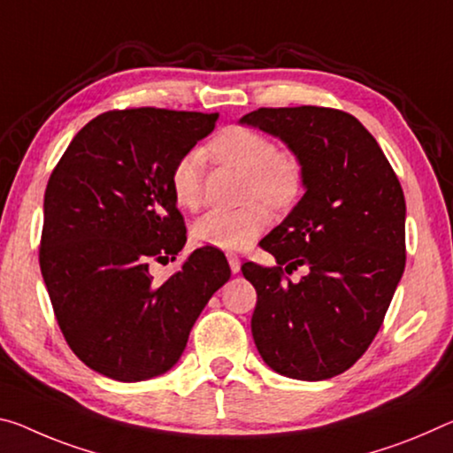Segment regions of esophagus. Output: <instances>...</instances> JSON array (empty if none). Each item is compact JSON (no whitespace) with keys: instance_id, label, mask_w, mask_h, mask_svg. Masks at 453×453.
Returning <instances> with one entry per match:
<instances>
[{"instance_id":"esophagus-1","label":"esophagus","mask_w":453,"mask_h":453,"mask_svg":"<svg viewBox=\"0 0 453 453\" xmlns=\"http://www.w3.org/2000/svg\"><path fill=\"white\" fill-rule=\"evenodd\" d=\"M227 262H229V268H232L234 274H238L240 268H242V260H240V256H235V254H227Z\"/></svg>"}]
</instances>
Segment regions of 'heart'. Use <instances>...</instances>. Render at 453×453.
<instances>
[{"label": "heart", "mask_w": 453, "mask_h": 453, "mask_svg": "<svg viewBox=\"0 0 453 453\" xmlns=\"http://www.w3.org/2000/svg\"><path fill=\"white\" fill-rule=\"evenodd\" d=\"M210 153L215 159L246 171L243 199L264 201L272 207L290 205L303 188V171L296 157L276 149L274 141L250 127H229L213 136ZM203 155L189 150L179 157L169 175L173 199L183 210H197L201 203ZM270 224L268 210L250 203L242 210H211L193 224L191 235L199 246L218 250H246L260 238Z\"/></svg>", "instance_id": "1"}]
</instances>
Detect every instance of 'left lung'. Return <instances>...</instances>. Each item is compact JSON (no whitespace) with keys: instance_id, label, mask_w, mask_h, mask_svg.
Wrapping results in <instances>:
<instances>
[{"instance_id":"obj_1","label":"left lung","mask_w":453,"mask_h":453,"mask_svg":"<svg viewBox=\"0 0 453 453\" xmlns=\"http://www.w3.org/2000/svg\"><path fill=\"white\" fill-rule=\"evenodd\" d=\"M278 136L303 171L304 196L260 242L282 268L243 264L257 294L252 334L272 371L322 381L358 361L383 325L405 270V197L399 179L353 114L294 106L243 114Z\"/></svg>"}]
</instances>
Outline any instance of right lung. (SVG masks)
I'll list each match as a JSON object with an SVG mask.
<instances>
[{"instance_id": "obj_1", "label": "right lung", "mask_w": 453, "mask_h": 453, "mask_svg": "<svg viewBox=\"0 0 453 453\" xmlns=\"http://www.w3.org/2000/svg\"><path fill=\"white\" fill-rule=\"evenodd\" d=\"M215 120L165 109L104 112L72 139L50 175L42 278L70 349L114 381L175 367L201 311L232 276L210 246L165 282L149 272L150 262H173L188 242L169 175Z\"/></svg>"}]
</instances>
